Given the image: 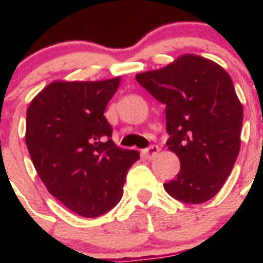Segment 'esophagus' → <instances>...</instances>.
<instances>
[{
	"label": "esophagus",
	"mask_w": 263,
	"mask_h": 263,
	"mask_svg": "<svg viewBox=\"0 0 263 263\" xmlns=\"http://www.w3.org/2000/svg\"><path fill=\"white\" fill-rule=\"evenodd\" d=\"M159 150H160L159 146H156V145H151V146H148L147 148H144V150L141 151V154L146 159H153L154 156L159 153Z\"/></svg>",
	"instance_id": "obj_1"
}]
</instances>
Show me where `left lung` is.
<instances>
[{
	"instance_id": "8db88e82",
	"label": "left lung",
	"mask_w": 263,
	"mask_h": 263,
	"mask_svg": "<svg viewBox=\"0 0 263 263\" xmlns=\"http://www.w3.org/2000/svg\"><path fill=\"white\" fill-rule=\"evenodd\" d=\"M136 80L165 105L168 148L181 161L166 192L185 203L211 200L229 177L240 148L243 107L227 71L197 54H182Z\"/></svg>"
}]
</instances>
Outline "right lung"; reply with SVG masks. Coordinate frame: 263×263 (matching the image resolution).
Returning a JSON list of instances; mask_svg holds the SVG:
<instances>
[{
    "label": "right lung",
    "instance_id": "right-lung-1",
    "mask_svg": "<svg viewBox=\"0 0 263 263\" xmlns=\"http://www.w3.org/2000/svg\"><path fill=\"white\" fill-rule=\"evenodd\" d=\"M121 78L53 81L26 110L25 142L36 173L53 197L84 217L121 201L136 150L118 147L104 117Z\"/></svg>",
    "mask_w": 263,
    "mask_h": 263
}]
</instances>
